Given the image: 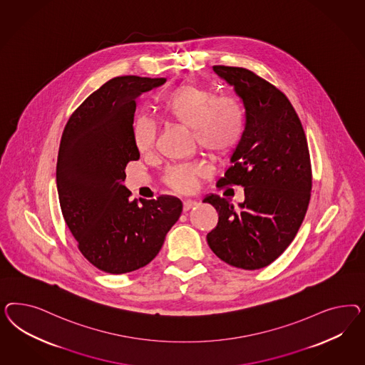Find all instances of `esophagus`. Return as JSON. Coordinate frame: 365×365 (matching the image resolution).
Segmentation results:
<instances>
[{"label": "esophagus", "mask_w": 365, "mask_h": 365, "mask_svg": "<svg viewBox=\"0 0 365 365\" xmlns=\"http://www.w3.org/2000/svg\"><path fill=\"white\" fill-rule=\"evenodd\" d=\"M198 203L195 202V200H191V199H187V200H185L183 202V210L188 211L190 209H192V207H195Z\"/></svg>", "instance_id": "1"}]
</instances>
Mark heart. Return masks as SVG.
I'll use <instances>...</instances> for the list:
<instances>
[{
    "mask_svg": "<svg viewBox=\"0 0 365 365\" xmlns=\"http://www.w3.org/2000/svg\"><path fill=\"white\" fill-rule=\"evenodd\" d=\"M160 110L168 119L192 130L199 148L214 159L229 156L242 139L241 106L230 95H217L209 86L183 83L162 98ZM155 138L154 123L144 116H138L133 124L136 150L142 154L150 153L154 147ZM205 175V166L192 162L170 167L163 180L168 187L186 192L194 188L198 178Z\"/></svg>",
    "mask_w": 365,
    "mask_h": 365,
    "instance_id": "obj_1",
    "label": "heart"
}]
</instances>
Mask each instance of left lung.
Instances as JSON below:
<instances>
[{
  "mask_svg": "<svg viewBox=\"0 0 365 365\" xmlns=\"http://www.w3.org/2000/svg\"><path fill=\"white\" fill-rule=\"evenodd\" d=\"M212 69L234 87L246 115L232 165L217 187L242 186L245 200L234 207L215 194L203 199L218 212L207 243L226 264L257 270L285 252L304 221L312 190L309 148L299 115L279 89L246 68Z\"/></svg>",
  "mask_w": 365,
  "mask_h": 365,
  "instance_id": "left-lung-1",
  "label": "left lung"
}]
</instances>
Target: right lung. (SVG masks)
<instances>
[{"label":"right lung","mask_w":365,"mask_h":365,"mask_svg":"<svg viewBox=\"0 0 365 365\" xmlns=\"http://www.w3.org/2000/svg\"><path fill=\"white\" fill-rule=\"evenodd\" d=\"M163 78L119 76L89 95L66 123L56 182L66 223L89 262L110 274L150 264L179 220L180 199H130L125 166L139 159L133 139L136 99Z\"/></svg>","instance_id":"1"}]
</instances>
